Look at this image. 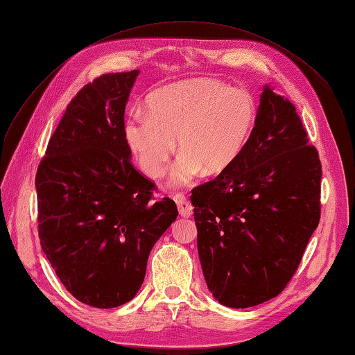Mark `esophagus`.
I'll return each instance as SVG.
<instances>
[{
	"label": "esophagus",
	"mask_w": 355,
	"mask_h": 355,
	"mask_svg": "<svg viewBox=\"0 0 355 355\" xmlns=\"http://www.w3.org/2000/svg\"><path fill=\"white\" fill-rule=\"evenodd\" d=\"M175 202L178 204V209H179V214L182 218H191L192 216V211H194V207H192V204L189 202V200L185 196H175Z\"/></svg>",
	"instance_id": "1"
}]
</instances>
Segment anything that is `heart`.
I'll return each instance as SVG.
<instances>
[{"instance_id":"b5f03b06","label":"heart","mask_w":355,"mask_h":355,"mask_svg":"<svg viewBox=\"0 0 355 355\" xmlns=\"http://www.w3.org/2000/svg\"><path fill=\"white\" fill-rule=\"evenodd\" d=\"M256 118L250 93L230 89L216 78H189L155 90L146 112L133 111L124 123V137L144 173L161 179L171 155L182 153L171 184L187 187L204 170H227L249 137Z\"/></svg>"}]
</instances>
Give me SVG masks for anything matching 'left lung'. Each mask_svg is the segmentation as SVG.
I'll return each mask as SVG.
<instances>
[{
	"label": "left lung",
	"mask_w": 355,
	"mask_h": 355,
	"mask_svg": "<svg viewBox=\"0 0 355 355\" xmlns=\"http://www.w3.org/2000/svg\"><path fill=\"white\" fill-rule=\"evenodd\" d=\"M321 163L295 105L263 85L237 159L192 189L197 247L214 299L249 308L280 295L320 222Z\"/></svg>",
	"instance_id": "8db88e82"
}]
</instances>
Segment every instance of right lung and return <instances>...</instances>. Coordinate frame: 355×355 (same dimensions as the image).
Here are the masks:
<instances>
[{
  "label": "right lung",
  "mask_w": 355,
  "mask_h": 355,
  "mask_svg": "<svg viewBox=\"0 0 355 355\" xmlns=\"http://www.w3.org/2000/svg\"><path fill=\"white\" fill-rule=\"evenodd\" d=\"M139 71L105 73L77 93L37 170L41 249L68 292L94 308L132 300L148 256L178 218L132 164L124 111Z\"/></svg>",
  "instance_id": "add662e5"
}]
</instances>
